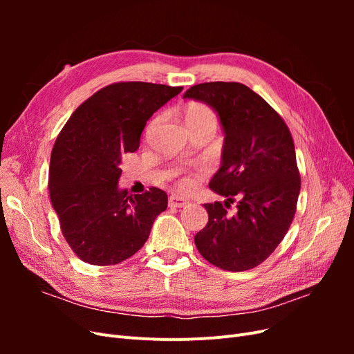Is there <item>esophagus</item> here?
Wrapping results in <instances>:
<instances>
[{"label": "esophagus", "instance_id": "esophagus-1", "mask_svg": "<svg viewBox=\"0 0 354 354\" xmlns=\"http://www.w3.org/2000/svg\"><path fill=\"white\" fill-rule=\"evenodd\" d=\"M168 205L171 208H183V207L189 205V201L185 198H180V196H169Z\"/></svg>", "mask_w": 354, "mask_h": 354}]
</instances>
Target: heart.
<instances>
[{
    "label": "heart",
    "instance_id": "obj_1",
    "mask_svg": "<svg viewBox=\"0 0 354 354\" xmlns=\"http://www.w3.org/2000/svg\"><path fill=\"white\" fill-rule=\"evenodd\" d=\"M185 121L190 130H195V128L201 127H209L216 131L218 125V118L217 113L211 109L205 103H189L185 109ZM153 125V124H152ZM196 183V174L190 173V171H178L176 173V185L180 190H190L194 189Z\"/></svg>",
    "mask_w": 354,
    "mask_h": 354
}]
</instances>
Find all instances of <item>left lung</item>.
Here are the masks:
<instances>
[{
    "label": "left lung",
    "instance_id": "8db88e82",
    "mask_svg": "<svg viewBox=\"0 0 354 354\" xmlns=\"http://www.w3.org/2000/svg\"><path fill=\"white\" fill-rule=\"evenodd\" d=\"M185 99L209 104L226 137L209 187L227 199L205 203L208 223L195 236L208 263L229 272L254 269L282 242L297 211L301 177L291 131L261 95L241 82H203ZM237 202V214L227 209Z\"/></svg>",
    "mask_w": 354,
    "mask_h": 354
}]
</instances>
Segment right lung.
I'll list each match as a JSON object with an SVG mask.
<instances>
[{"label": "right lung", "instance_id": "right-lung-1", "mask_svg": "<svg viewBox=\"0 0 354 354\" xmlns=\"http://www.w3.org/2000/svg\"><path fill=\"white\" fill-rule=\"evenodd\" d=\"M183 90L152 82H115L81 103L56 138L48 192L63 236L82 261L112 266L142 248L167 209L164 190L118 189L125 153L140 146L145 125Z\"/></svg>", "mask_w": 354, "mask_h": 354}]
</instances>
